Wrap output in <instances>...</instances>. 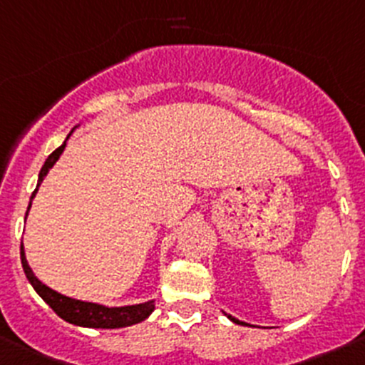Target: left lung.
I'll list each match as a JSON object with an SVG mask.
<instances>
[{
	"label": "left lung",
	"mask_w": 365,
	"mask_h": 365,
	"mask_svg": "<svg viewBox=\"0 0 365 365\" xmlns=\"http://www.w3.org/2000/svg\"><path fill=\"white\" fill-rule=\"evenodd\" d=\"M224 315H225V317H227V319H229V321H232V322H235V324H242V326H251V324H247V322L240 321V319H237V317H232V315L225 314V312H224Z\"/></svg>",
	"instance_id": "left-lung-1"
}]
</instances>
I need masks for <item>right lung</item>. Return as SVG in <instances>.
<instances>
[{
	"instance_id": "1",
	"label": "right lung",
	"mask_w": 365,
	"mask_h": 365,
	"mask_svg": "<svg viewBox=\"0 0 365 365\" xmlns=\"http://www.w3.org/2000/svg\"><path fill=\"white\" fill-rule=\"evenodd\" d=\"M76 127H78V125H76ZM75 128H73V130H75ZM73 130L68 134L66 141L69 140ZM66 141L57 148V150L51 152V154L48 155L46 161H44L43 168H41L39 172V179H37V186L36 190H34L32 197H30L26 217H29V211L30 207H32V200L34 197H36L37 190H39L41 182H43L44 177H46L48 172L51 170V166L58 161V158H61L62 152H64ZM26 217H24V220H26ZM21 263H23V270L24 274H26V279L30 281L34 290L43 297L44 303H46L48 307L58 315V317L71 322V324L75 326H84V328H102V329L125 328V326H133V324H138V322L145 321V319H147L155 308L154 299L145 301V303H140V304H127V307H106V304L88 303V301L73 299V297L64 296V294L50 289L48 284H44L43 281L34 274V270L30 269L29 262H26V256H24L23 242H21Z\"/></svg>"
}]
</instances>
